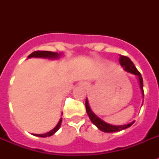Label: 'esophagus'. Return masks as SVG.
<instances>
[{
    "instance_id": "esophagus-1",
    "label": "esophagus",
    "mask_w": 159,
    "mask_h": 159,
    "mask_svg": "<svg viewBox=\"0 0 159 159\" xmlns=\"http://www.w3.org/2000/svg\"><path fill=\"white\" fill-rule=\"evenodd\" d=\"M82 86H84L85 87H88V85H87V83H82Z\"/></svg>"
}]
</instances>
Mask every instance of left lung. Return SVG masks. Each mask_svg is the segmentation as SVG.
Listing matches in <instances>:
<instances>
[{
	"instance_id": "1",
	"label": "left lung",
	"mask_w": 159,
	"mask_h": 159,
	"mask_svg": "<svg viewBox=\"0 0 159 159\" xmlns=\"http://www.w3.org/2000/svg\"><path fill=\"white\" fill-rule=\"evenodd\" d=\"M119 62H120L121 67H123L125 71L129 72L131 74L135 75L136 77H138L139 84L141 93H142V97H143V78H142V76H141L140 72L137 70V68L135 67V66H134V64L133 63V62H132L128 57L120 55V58H119ZM142 105H143V103H142ZM86 110H87V115L89 116L90 120H91V121L92 122V124H94L95 125L97 126L100 130L103 131V132H106V133L118 132V131L125 129L130 127V126L134 124V120L132 121V122H130V123L125 124V125H111V124L106 123V122H105L103 120L100 119L99 117L92 111V109H91V107H90L89 106V102H88L87 98L86 99Z\"/></svg>"
}]
</instances>
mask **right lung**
I'll use <instances>...</instances> for the list:
<instances>
[{"label":"right lung","instance_id":"add662e5","mask_svg":"<svg viewBox=\"0 0 159 159\" xmlns=\"http://www.w3.org/2000/svg\"><path fill=\"white\" fill-rule=\"evenodd\" d=\"M62 55V53H53V52H50V51H34L33 53L30 54L28 56V58H31V57H39V58H48V59H57L58 57ZM62 118H60L58 123L57 124V125L55 126L54 128L50 130L49 132H47L45 134H34V135L38 136V137H42V138H45V137H49L52 136L53 134H55L58 129H59L60 126H61V123H62Z\"/></svg>","mask_w":159,"mask_h":159}]
</instances>
